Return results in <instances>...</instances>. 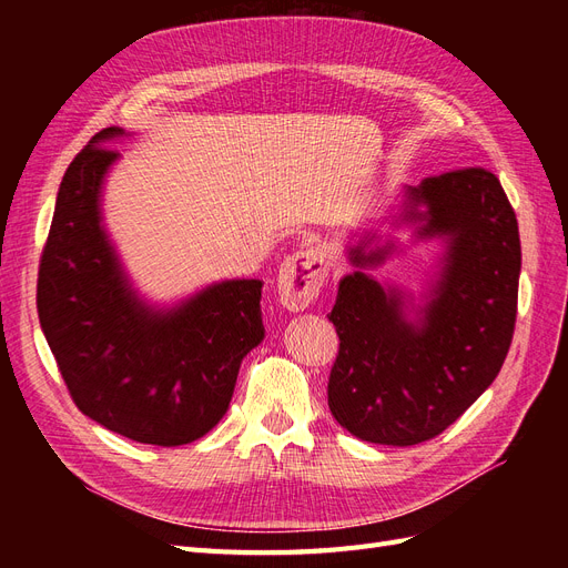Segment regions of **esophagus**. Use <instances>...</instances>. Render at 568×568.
Wrapping results in <instances>:
<instances>
[{
	"label": "esophagus",
	"instance_id": "obj_1",
	"mask_svg": "<svg viewBox=\"0 0 568 568\" xmlns=\"http://www.w3.org/2000/svg\"><path fill=\"white\" fill-rule=\"evenodd\" d=\"M326 272H329V265H326L324 253L317 248H307L288 255L282 263L277 277L280 303L286 311H305V307L320 296Z\"/></svg>",
	"mask_w": 568,
	"mask_h": 568
}]
</instances>
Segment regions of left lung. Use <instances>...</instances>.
<instances>
[{"mask_svg": "<svg viewBox=\"0 0 568 568\" xmlns=\"http://www.w3.org/2000/svg\"><path fill=\"white\" fill-rule=\"evenodd\" d=\"M443 253L419 303L376 282L398 244L357 234L355 267L338 282L329 322L341 338L329 376V409L355 438L417 445L443 434L500 372L517 322L519 225L490 170L464 168L403 189L393 227Z\"/></svg>", "mask_w": 568, "mask_h": 568, "instance_id": "8db88e82", "label": "left lung"}]
</instances>
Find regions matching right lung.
I'll return each mask as SVG.
<instances>
[{"mask_svg":"<svg viewBox=\"0 0 568 568\" xmlns=\"http://www.w3.org/2000/svg\"><path fill=\"white\" fill-rule=\"evenodd\" d=\"M123 128L94 134L59 186L38 277V313L82 415L136 443L205 436L225 417L242 359L265 338L261 280H225L173 305L130 282L104 225V182Z\"/></svg>","mask_w":568,"mask_h":568,"instance_id":"1","label":"right lung"}]
</instances>
